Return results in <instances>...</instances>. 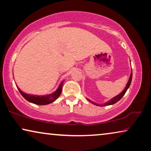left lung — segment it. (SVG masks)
I'll list each match as a JSON object with an SVG mask.
<instances>
[{
  "label": "left lung",
  "instance_id": "obj_1",
  "mask_svg": "<svg viewBox=\"0 0 151 151\" xmlns=\"http://www.w3.org/2000/svg\"><path fill=\"white\" fill-rule=\"evenodd\" d=\"M132 73H131L129 79V81H128L127 84V86H126V87H125V88H124V90H123V91L121 93H120L119 95L116 96V97L112 98V99H111L110 101L106 102V104H103V105H99V104H96V103H95V102L91 101V100H89V99H88V101H90L91 103H92V104H93L95 105V106H109V105H112V104H115V103H116L117 101H119V100L121 99V98L123 97V95H124V94H125L127 91L128 88H129V86H130L131 82H132Z\"/></svg>",
  "mask_w": 151,
  "mask_h": 151
}]
</instances>
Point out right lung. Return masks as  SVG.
I'll return each mask as SVG.
<instances>
[{
    "label": "right lung",
    "instance_id": "add662e5",
    "mask_svg": "<svg viewBox=\"0 0 151 151\" xmlns=\"http://www.w3.org/2000/svg\"><path fill=\"white\" fill-rule=\"evenodd\" d=\"M62 86H63V82L61 83L57 90L54 92V93L50 94V95H45V96H37V95H28V94L24 93L23 92H22L20 90H19L18 87H17V88H18V90L19 91V93H21V95L23 96V97L29 102H31L32 104H35L37 105H46L54 101L58 97H59L61 94V92H62Z\"/></svg>",
    "mask_w": 151,
    "mask_h": 151
}]
</instances>
